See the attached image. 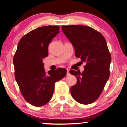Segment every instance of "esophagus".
I'll return each mask as SVG.
<instances>
[{
  "label": "esophagus",
  "instance_id": "34e87169",
  "mask_svg": "<svg viewBox=\"0 0 127 127\" xmlns=\"http://www.w3.org/2000/svg\"><path fill=\"white\" fill-rule=\"evenodd\" d=\"M69 75H70V73H69V70L67 69V76H69Z\"/></svg>",
  "mask_w": 127,
  "mask_h": 127
}]
</instances>
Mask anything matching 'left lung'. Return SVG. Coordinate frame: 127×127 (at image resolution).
<instances>
[{"label":"left lung","instance_id":"8db88e82","mask_svg":"<svg viewBox=\"0 0 127 127\" xmlns=\"http://www.w3.org/2000/svg\"><path fill=\"white\" fill-rule=\"evenodd\" d=\"M64 35L75 49V55L86 63L81 73L71 70L77 83L71 88L76 101L89 104L97 100L109 77L111 56L104 37L94 28L85 26H62Z\"/></svg>","mask_w":127,"mask_h":127}]
</instances>
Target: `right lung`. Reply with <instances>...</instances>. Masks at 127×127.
Returning <instances> with one entry per match:
<instances>
[{"label": "right lung", "mask_w": 127, "mask_h": 127, "mask_svg": "<svg viewBox=\"0 0 127 127\" xmlns=\"http://www.w3.org/2000/svg\"><path fill=\"white\" fill-rule=\"evenodd\" d=\"M59 26H43L33 30L20 40L13 59L15 79L24 99L30 104L41 107L52 97L55 83L66 75L65 68L45 72L43 59L48 47L59 33Z\"/></svg>", "instance_id": "obj_1"}]
</instances>
